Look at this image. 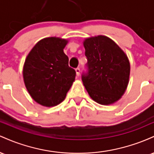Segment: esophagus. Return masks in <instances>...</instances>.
Instances as JSON below:
<instances>
[{
	"instance_id": "34e87169",
	"label": "esophagus",
	"mask_w": 154,
	"mask_h": 154,
	"mask_svg": "<svg viewBox=\"0 0 154 154\" xmlns=\"http://www.w3.org/2000/svg\"><path fill=\"white\" fill-rule=\"evenodd\" d=\"M75 72H76V75L79 76V74H80V69H79V68H77V69H76Z\"/></svg>"
}]
</instances>
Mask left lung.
Here are the masks:
<instances>
[{
    "label": "left lung",
    "mask_w": 154,
    "mask_h": 154,
    "mask_svg": "<svg viewBox=\"0 0 154 154\" xmlns=\"http://www.w3.org/2000/svg\"><path fill=\"white\" fill-rule=\"evenodd\" d=\"M88 72L82 80L90 97L101 105L118 101L128 88L130 74L128 57L114 40L104 35L83 41Z\"/></svg>",
    "instance_id": "obj_1"
}]
</instances>
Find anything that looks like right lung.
Instances as JSON below:
<instances>
[{"instance_id": "add662e5", "label": "right lung", "mask_w": 154, "mask_h": 154, "mask_svg": "<svg viewBox=\"0 0 154 154\" xmlns=\"http://www.w3.org/2000/svg\"><path fill=\"white\" fill-rule=\"evenodd\" d=\"M67 43L66 39L56 37L42 39L24 61L25 87L32 98L43 106L61 103L75 79V70L69 66V58L63 52Z\"/></svg>"}]
</instances>
